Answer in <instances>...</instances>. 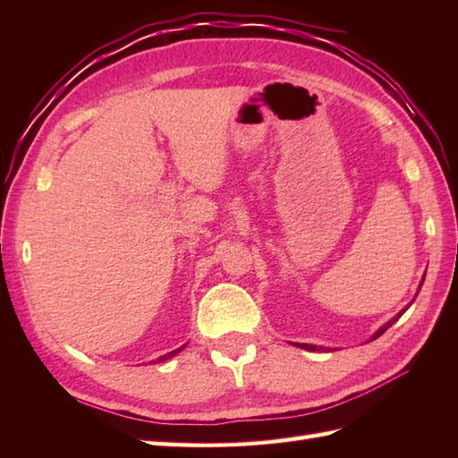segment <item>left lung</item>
Returning <instances> with one entry per match:
<instances>
[{"label": "left lung", "mask_w": 458, "mask_h": 458, "mask_svg": "<svg viewBox=\"0 0 458 458\" xmlns=\"http://www.w3.org/2000/svg\"><path fill=\"white\" fill-rule=\"evenodd\" d=\"M423 281H425V277H423ZM420 289H421V287H420ZM403 310H405V309H403ZM403 310H402V313H403ZM402 313H400V315H397V317H402ZM397 317H395V318H392V320H390V323H387L386 327H382V328H379V330H377V333L374 335V338H377L379 335H384V333H386V330L392 327V323H394V320H397ZM297 346H301V348H307V350H310V352H315V350H320V348H317V346H313V344H297Z\"/></svg>", "instance_id": "8db88e82"}]
</instances>
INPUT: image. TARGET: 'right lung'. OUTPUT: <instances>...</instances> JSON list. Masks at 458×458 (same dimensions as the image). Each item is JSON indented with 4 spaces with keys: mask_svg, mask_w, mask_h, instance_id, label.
Returning <instances> with one entry per match:
<instances>
[{
    "mask_svg": "<svg viewBox=\"0 0 458 458\" xmlns=\"http://www.w3.org/2000/svg\"><path fill=\"white\" fill-rule=\"evenodd\" d=\"M181 350H182V346H181V348H177V350H173V352H169V354H165V356H161V358H159V362H163V360H169V358H173L174 354H179V352H181Z\"/></svg>",
    "mask_w": 458,
    "mask_h": 458,
    "instance_id": "obj_1",
    "label": "right lung"
}]
</instances>
